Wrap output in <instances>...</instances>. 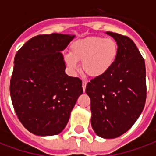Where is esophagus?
<instances>
[{
	"label": "esophagus",
	"instance_id": "1",
	"mask_svg": "<svg viewBox=\"0 0 156 156\" xmlns=\"http://www.w3.org/2000/svg\"><path fill=\"white\" fill-rule=\"evenodd\" d=\"M86 85H87V82L83 81V91H85V89H86Z\"/></svg>",
	"mask_w": 156,
	"mask_h": 156
}]
</instances>
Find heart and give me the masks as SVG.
I'll return each instance as SVG.
<instances>
[{
	"instance_id": "obj_1",
	"label": "heart",
	"mask_w": 156,
	"mask_h": 156,
	"mask_svg": "<svg viewBox=\"0 0 156 156\" xmlns=\"http://www.w3.org/2000/svg\"><path fill=\"white\" fill-rule=\"evenodd\" d=\"M118 56L119 46L114 39L88 37L73 43L65 61L72 71L78 70V62H82V70L85 74L100 78L110 72Z\"/></svg>"
}]
</instances>
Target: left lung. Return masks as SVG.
I'll return each mask as SVG.
<instances>
[{
    "mask_svg": "<svg viewBox=\"0 0 156 156\" xmlns=\"http://www.w3.org/2000/svg\"><path fill=\"white\" fill-rule=\"evenodd\" d=\"M119 46V56L110 72L91 79L86 94L91 99V124L98 136L119 137L130 129L146 100L145 64L134 41L107 32Z\"/></svg>",
    "mask_w": 156,
    "mask_h": 156,
    "instance_id": "obj_1",
    "label": "left lung"
}]
</instances>
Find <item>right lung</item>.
<instances>
[{"instance_id": "add662e5", "label": "right lung", "mask_w": 156, "mask_h": 156, "mask_svg": "<svg viewBox=\"0 0 156 156\" xmlns=\"http://www.w3.org/2000/svg\"><path fill=\"white\" fill-rule=\"evenodd\" d=\"M74 37L59 33L36 36L16 54L10 94L19 120L32 134L61 133L83 94L81 79L65 73L60 52Z\"/></svg>"}]
</instances>
